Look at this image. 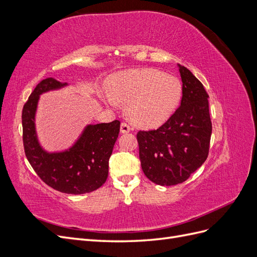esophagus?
<instances>
[{
    "label": "esophagus",
    "instance_id": "esophagus-1",
    "mask_svg": "<svg viewBox=\"0 0 257 257\" xmlns=\"http://www.w3.org/2000/svg\"><path fill=\"white\" fill-rule=\"evenodd\" d=\"M120 131H121V133H123V134L128 133V132H131V126L128 125L127 123L122 122L121 125H120Z\"/></svg>",
    "mask_w": 257,
    "mask_h": 257
}]
</instances>
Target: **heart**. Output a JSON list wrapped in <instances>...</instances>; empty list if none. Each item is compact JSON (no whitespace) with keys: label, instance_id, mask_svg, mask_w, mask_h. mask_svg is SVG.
Instances as JSON below:
<instances>
[{"label":"heart","instance_id":"obj_1","mask_svg":"<svg viewBox=\"0 0 257 257\" xmlns=\"http://www.w3.org/2000/svg\"><path fill=\"white\" fill-rule=\"evenodd\" d=\"M181 83L158 69L143 68L112 77L108 104H126V115L139 127H157L167 121L180 103Z\"/></svg>","mask_w":257,"mask_h":257}]
</instances>
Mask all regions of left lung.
I'll return each mask as SVG.
<instances>
[{
	"label": "left lung",
	"mask_w": 257,
	"mask_h": 257,
	"mask_svg": "<svg viewBox=\"0 0 257 257\" xmlns=\"http://www.w3.org/2000/svg\"><path fill=\"white\" fill-rule=\"evenodd\" d=\"M182 80L180 107L153 131H139V159L146 177L169 186L184 182L207 160L212 124L209 95L188 68L178 64Z\"/></svg>",
	"instance_id": "obj_1"
}]
</instances>
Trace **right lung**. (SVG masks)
<instances>
[{
    "label": "right lung",
    "mask_w": 257,
    "mask_h": 257,
    "mask_svg": "<svg viewBox=\"0 0 257 257\" xmlns=\"http://www.w3.org/2000/svg\"><path fill=\"white\" fill-rule=\"evenodd\" d=\"M66 85L54 78L36 85L22 109V139L26 157L38 177L54 190L78 195L97 190L107 180L120 121L89 124L71 148L60 152L46 151L38 142L35 126L40 95Z\"/></svg>",
    "instance_id": "right-lung-1"
}]
</instances>
